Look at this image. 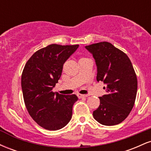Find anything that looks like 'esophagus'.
<instances>
[{
    "mask_svg": "<svg viewBox=\"0 0 151 151\" xmlns=\"http://www.w3.org/2000/svg\"><path fill=\"white\" fill-rule=\"evenodd\" d=\"M77 96L79 99H81V98H84V97H87L88 95H86V94H77Z\"/></svg>",
    "mask_w": 151,
    "mask_h": 151,
    "instance_id": "34e87169",
    "label": "esophagus"
}]
</instances>
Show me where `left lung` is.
Returning a JSON list of instances; mask_svg holds the SVG:
<instances>
[{
	"label": "left lung",
	"mask_w": 151,
	"mask_h": 151,
	"mask_svg": "<svg viewBox=\"0 0 151 151\" xmlns=\"http://www.w3.org/2000/svg\"><path fill=\"white\" fill-rule=\"evenodd\" d=\"M96 67V80L106 84V94L99 97L100 105L93 116L105 126H114L126 119L136 100L138 81L132 63L126 53L108 42L86 46Z\"/></svg>",
	"instance_id": "left-lung-1"
}]
</instances>
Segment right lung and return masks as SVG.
I'll use <instances>...</instances> for the list:
<instances>
[{"label":"right lung","instance_id":"add662e5","mask_svg":"<svg viewBox=\"0 0 151 151\" xmlns=\"http://www.w3.org/2000/svg\"><path fill=\"white\" fill-rule=\"evenodd\" d=\"M78 47L50 45L35 52L25 64L21 77L24 101L30 116L43 129H61L72 119L77 96L55 93L52 89L61 77L63 65Z\"/></svg>","mask_w":151,"mask_h":151}]
</instances>
